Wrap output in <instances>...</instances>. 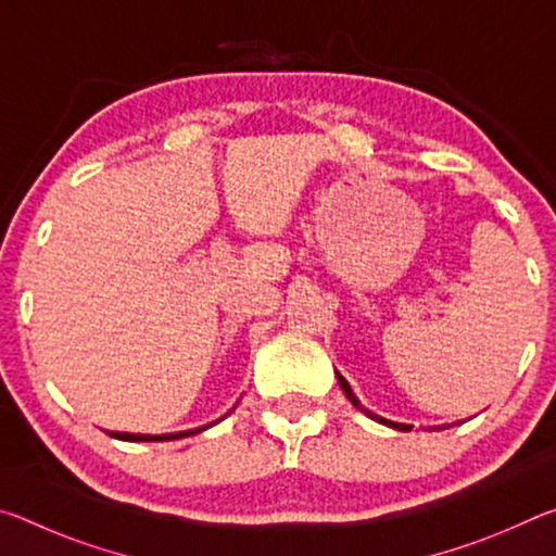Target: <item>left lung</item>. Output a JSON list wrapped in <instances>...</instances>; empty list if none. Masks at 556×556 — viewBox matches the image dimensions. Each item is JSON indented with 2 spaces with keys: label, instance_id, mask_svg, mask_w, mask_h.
<instances>
[{
  "label": "left lung",
  "instance_id": "1",
  "mask_svg": "<svg viewBox=\"0 0 556 556\" xmlns=\"http://www.w3.org/2000/svg\"><path fill=\"white\" fill-rule=\"evenodd\" d=\"M336 378H338V384H341V390L345 392V397L353 402V407L355 409H361L363 414H368L370 419H375V421H380V425H384V427H392V429H397V431H412V425H400V421H390V419H384V417H378V414H372L370 409H365L361 402H357V397L353 394V390H351V384H348V380L343 378L341 372H336ZM431 429H437V427H431ZM441 429V427H439ZM444 429H448V425H444Z\"/></svg>",
  "mask_w": 556,
  "mask_h": 556
}]
</instances>
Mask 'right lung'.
<instances>
[{
  "label": "right lung",
  "mask_w": 556,
  "mask_h": 556,
  "mask_svg": "<svg viewBox=\"0 0 556 556\" xmlns=\"http://www.w3.org/2000/svg\"><path fill=\"white\" fill-rule=\"evenodd\" d=\"M232 412V409H230ZM228 412V414H230ZM225 414V417H228ZM223 419V417H220ZM218 419V421H220ZM218 421H211V425H203L199 429H188V431H176V434H127V431H110V437H115L119 441H174V439H184V437H193V434H201V431L211 429L213 425H218Z\"/></svg>",
  "instance_id": "obj_1"
}]
</instances>
